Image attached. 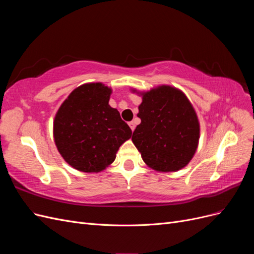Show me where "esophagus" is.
Masks as SVG:
<instances>
[{"label": "esophagus", "mask_w": 254, "mask_h": 254, "mask_svg": "<svg viewBox=\"0 0 254 254\" xmlns=\"http://www.w3.org/2000/svg\"><path fill=\"white\" fill-rule=\"evenodd\" d=\"M128 125H129V127L131 128V130L133 131L134 128H135V124H134V123H133V122H129V123H128Z\"/></svg>", "instance_id": "34e87169"}]
</instances>
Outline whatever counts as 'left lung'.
I'll use <instances>...</instances> for the list:
<instances>
[{
  "mask_svg": "<svg viewBox=\"0 0 254 254\" xmlns=\"http://www.w3.org/2000/svg\"><path fill=\"white\" fill-rule=\"evenodd\" d=\"M131 140L142 159L158 172L179 171L193 158L199 140L196 112L181 91L161 86L143 93Z\"/></svg>",
  "mask_w": 254,
  "mask_h": 254,
  "instance_id": "left-lung-1",
  "label": "left lung"
}]
</instances>
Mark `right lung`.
Returning <instances> with one entry per match:
<instances>
[{
  "instance_id": "add662e5",
  "label": "right lung",
  "mask_w": 254,
  "mask_h": 254,
  "mask_svg": "<svg viewBox=\"0 0 254 254\" xmlns=\"http://www.w3.org/2000/svg\"><path fill=\"white\" fill-rule=\"evenodd\" d=\"M111 89L86 83L75 89L60 106L54 121V137L60 155L84 173L101 172L115 160L131 129L109 106Z\"/></svg>"
}]
</instances>
